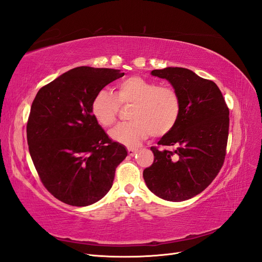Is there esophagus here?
I'll return each mask as SVG.
<instances>
[{
	"instance_id": "34e87169",
	"label": "esophagus",
	"mask_w": 262,
	"mask_h": 262,
	"mask_svg": "<svg viewBox=\"0 0 262 262\" xmlns=\"http://www.w3.org/2000/svg\"><path fill=\"white\" fill-rule=\"evenodd\" d=\"M137 152H138L137 148H134V147H128V154H129L130 156H133Z\"/></svg>"
}]
</instances>
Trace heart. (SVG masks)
Returning a JSON list of instances; mask_svg holds the SVG:
<instances>
[{
  "mask_svg": "<svg viewBox=\"0 0 262 262\" xmlns=\"http://www.w3.org/2000/svg\"><path fill=\"white\" fill-rule=\"evenodd\" d=\"M132 105V121L118 124L109 132L114 141L136 145L148 138L163 137L178 122L181 100L178 92L168 85H158L141 76L125 78L117 86V95L107 90L98 91L92 100V114L104 128L113 125L120 106Z\"/></svg>",
  "mask_w": 262,
  "mask_h": 262,
  "instance_id": "b5f03b06",
  "label": "heart"
}]
</instances>
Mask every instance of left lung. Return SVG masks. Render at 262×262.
<instances>
[{"label": "left lung", "mask_w": 262, "mask_h": 262, "mask_svg": "<svg viewBox=\"0 0 262 262\" xmlns=\"http://www.w3.org/2000/svg\"><path fill=\"white\" fill-rule=\"evenodd\" d=\"M152 75L166 78L178 92L181 113L175 128L150 147L154 162L143 177L157 196L185 201L202 192L224 164L229 110L217 85L192 71L166 68Z\"/></svg>", "instance_id": "1"}]
</instances>
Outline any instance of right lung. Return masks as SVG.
I'll return each instance as SVG.
<instances>
[{"instance_id":"right-lung-1","label":"right lung","mask_w":262,"mask_h":262,"mask_svg":"<svg viewBox=\"0 0 262 262\" xmlns=\"http://www.w3.org/2000/svg\"><path fill=\"white\" fill-rule=\"evenodd\" d=\"M123 75L80 67L37 93L27 121L28 148L42 185L58 200L86 207L112 188L128 153L101 129L91 106L95 94Z\"/></svg>"}]
</instances>
